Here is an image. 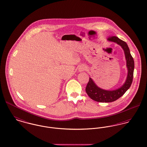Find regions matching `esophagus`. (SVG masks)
<instances>
[{"label":"esophagus","instance_id":"esophagus-1","mask_svg":"<svg viewBox=\"0 0 147 147\" xmlns=\"http://www.w3.org/2000/svg\"><path fill=\"white\" fill-rule=\"evenodd\" d=\"M86 69V66L85 65H81V66L80 67V68H79V71H80V72L84 71H85Z\"/></svg>","mask_w":147,"mask_h":147}]
</instances>
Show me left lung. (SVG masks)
<instances>
[{"label":"left lung","mask_w":147,"mask_h":147,"mask_svg":"<svg viewBox=\"0 0 147 147\" xmlns=\"http://www.w3.org/2000/svg\"><path fill=\"white\" fill-rule=\"evenodd\" d=\"M108 40L110 41L116 42L123 48L128 71L124 84L121 87L113 91H107L101 89L96 85L91 78H89L88 82L86 87V92L92 100L99 102H111L118 100L129 88L133 78L134 62L127 43L115 36H109Z\"/></svg>","instance_id":"obj_1"}]
</instances>
